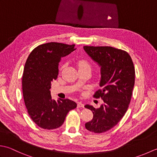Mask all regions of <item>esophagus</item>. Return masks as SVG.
<instances>
[{"mask_svg":"<svg viewBox=\"0 0 157 157\" xmlns=\"http://www.w3.org/2000/svg\"><path fill=\"white\" fill-rule=\"evenodd\" d=\"M78 108H84V105L83 104L82 102H78Z\"/></svg>","mask_w":157,"mask_h":157,"instance_id":"esophagus-1","label":"esophagus"}]
</instances>
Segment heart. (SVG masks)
I'll use <instances>...</instances> for the list:
<instances>
[{
	"label": "heart",
	"mask_w": 157,
	"mask_h": 157,
	"mask_svg": "<svg viewBox=\"0 0 157 157\" xmlns=\"http://www.w3.org/2000/svg\"><path fill=\"white\" fill-rule=\"evenodd\" d=\"M78 66L79 69L83 68H90V65L85 60H79L78 62Z\"/></svg>",
	"instance_id": "obj_1"
}]
</instances>
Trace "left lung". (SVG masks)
<instances>
[{
  "label": "left lung",
  "instance_id": "left-lung-1",
  "mask_svg": "<svg viewBox=\"0 0 157 157\" xmlns=\"http://www.w3.org/2000/svg\"><path fill=\"white\" fill-rule=\"evenodd\" d=\"M87 54L101 67L100 86L94 97L101 98L99 109L86 105L93 118L85 124L88 131L97 133L111 129L125 115L131 101L135 83V69L131 56L125 51L111 46H84Z\"/></svg>",
  "mask_w": 157,
  "mask_h": 157
}]
</instances>
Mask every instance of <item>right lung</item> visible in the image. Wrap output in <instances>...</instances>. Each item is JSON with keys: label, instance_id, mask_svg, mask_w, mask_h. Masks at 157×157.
<instances>
[{"label": "right lung", "instance_id": "right-lung-1", "mask_svg": "<svg viewBox=\"0 0 157 157\" xmlns=\"http://www.w3.org/2000/svg\"><path fill=\"white\" fill-rule=\"evenodd\" d=\"M75 49V44L48 42L38 46L28 56L22 77L23 99L29 117L40 128H59L69 111L76 108V103L69 99L52 100L50 91L51 82L57 78L61 58Z\"/></svg>", "mask_w": 157, "mask_h": 157}]
</instances>
